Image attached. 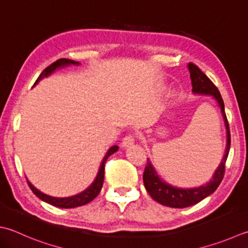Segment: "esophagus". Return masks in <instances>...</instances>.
<instances>
[{
    "instance_id": "1",
    "label": "esophagus",
    "mask_w": 248,
    "mask_h": 248,
    "mask_svg": "<svg viewBox=\"0 0 248 248\" xmlns=\"http://www.w3.org/2000/svg\"><path fill=\"white\" fill-rule=\"evenodd\" d=\"M135 142V135L134 134H128L122 139V146L123 147H128L132 146Z\"/></svg>"
}]
</instances>
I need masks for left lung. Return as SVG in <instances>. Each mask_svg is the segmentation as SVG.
Returning a JSON list of instances; mask_svg holds the SVG:
<instances>
[{
    "instance_id": "1",
    "label": "left lung",
    "mask_w": 248,
    "mask_h": 248,
    "mask_svg": "<svg viewBox=\"0 0 248 248\" xmlns=\"http://www.w3.org/2000/svg\"><path fill=\"white\" fill-rule=\"evenodd\" d=\"M191 83H192V92L197 93V94H204V95H211L215 99L217 100L219 107H220L221 113L225 120L226 128H227V147L225 151V155L221 160L220 165L214 172L213 179L207 182L205 186H201L199 188H192V189H184V188H176L170 185L166 184L163 181L160 176L156 174L155 170L152 166L151 162H149V158L147 160L146 167H144L143 171V184L148 193L151 195V198L156 201L162 205H165L168 207L174 208H184L191 206L199 202H201L203 199H205L208 195L214 193L218 186L225 176L226 170V161L228 158L229 150H230V143H231V137H230V127H229L228 119L225 112V104H223L222 97L219 93L218 88L215 86V84L209 80L206 74L202 72L197 64L190 62L188 64Z\"/></svg>"
}]
</instances>
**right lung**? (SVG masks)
<instances>
[{
    "label": "right lung",
    "mask_w": 248,
    "mask_h": 248,
    "mask_svg": "<svg viewBox=\"0 0 248 248\" xmlns=\"http://www.w3.org/2000/svg\"><path fill=\"white\" fill-rule=\"evenodd\" d=\"M80 62H74V60L71 59H66V58H62V59H58L56 60L55 62H53L47 68H45L42 73L40 74V77L37 78V80L35 81V84L39 82L40 80H42L43 78L48 77L49 74L53 73L56 69L57 68H62V67H67L69 64H78ZM119 147L118 146H113L111 147L108 152H107L106 156L104 157V160L101 162V165L99 168V171H98L96 179L94 180V182L88 186L86 190H84L83 192L78 193L77 195H73V197H70V198H54V197H49V195H46L44 193H42L41 191L37 190L36 188H34L33 186H32L29 180H27L28 185H29L30 189L32 190V192H33L37 198H40L42 201H44V202L48 203L50 205H54L56 207H60V208H73V207H78V206H82V205H85L87 203H90L91 201L94 200L98 194H99L100 190H101V186L102 184H104V178H105V165H106V162L108 160V157L111 155V154H113L114 152L118 151Z\"/></svg>",
    "instance_id": "right-lung-1"
}]
</instances>
